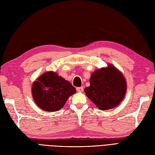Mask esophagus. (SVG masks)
I'll use <instances>...</instances> for the list:
<instances>
[{
    "label": "esophagus",
    "mask_w": 155,
    "mask_h": 155,
    "mask_svg": "<svg viewBox=\"0 0 155 155\" xmlns=\"http://www.w3.org/2000/svg\"><path fill=\"white\" fill-rule=\"evenodd\" d=\"M77 91L79 92V93H81V92L83 91V87H78L76 89Z\"/></svg>",
    "instance_id": "esophagus-1"
}]
</instances>
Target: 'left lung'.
<instances>
[{
	"instance_id": "8db88e82",
	"label": "left lung",
	"mask_w": 155,
	"mask_h": 155,
	"mask_svg": "<svg viewBox=\"0 0 155 155\" xmlns=\"http://www.w3.org/2000/svg\"><path fill=\"white\" fill-rule=\"evenodd\" d=\"M90 86L84 91L99 110H108L119 106L126 95L127 81L120 71L111 64L91 74Z\"/></svg>"
}]
</instances>
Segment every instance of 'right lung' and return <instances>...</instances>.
Instances as JSON below:
<instances>
[{
    "label": "right lung",
    "mask_w": 155,
    "mask_h": 155,
    "mask_svg": "<svg viewBox=\"0 0 155 155\" xmlns=\"http://www.w3.org/2000/svg\"><path fill=\"white\" fill-rule=\"evenodd\" d=\"M31 92L38 106L44 111L54 112L60 110L76 90L56 72L48 71L33 82Z\"/></svg>",
    "instance_id": "1"
}]
</instances>
